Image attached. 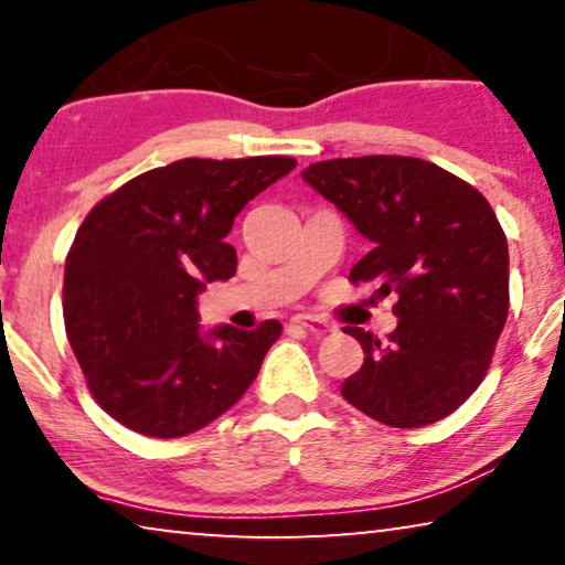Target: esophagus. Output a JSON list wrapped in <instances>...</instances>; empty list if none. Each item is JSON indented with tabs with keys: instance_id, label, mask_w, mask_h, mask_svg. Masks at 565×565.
Segmentation results:
<instances>
[{
	"instance_id": "obj_1",
	"label": "esophagus",
	"mask_w": 565,
	"mask_h": 565,
	"mask_svg": "<svg viewBox=\"0 0 565 565\" xmlns=\"http://www.w3.org/2000/svg\"><path fill=\"white\" fill-rule=\"evenodd\" d=\"M292 323H296V327H300V329L313 331V334H327V331H331V323L319 319V316L298 313V316H292Z\"/></svg>"
}]
</instances>
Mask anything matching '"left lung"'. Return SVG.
<instances>
[{
  "label": "left lung",
  "instance_id": "obj_1",
  "mask_svg": "<svg viewBox=\"0 0 565 565\" xmlns=\"http://www.w3.org/2000/svg\"><path fill=\"white\" fill-rule=\"evenodd\" d=\"M303 180L373 244L350 280L398 298L385 344L344 329L365 362L342 396L388 427L445 419L481 385L509 313L507 236L489 200L414 157L316 161Z\"/></svg>",
  "mask_w": 565,
  "mask_h": 565
}]
</instances>
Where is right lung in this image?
Wrapping results in <instances>:
<instances>
[{
    "label": "right lung",
    "instance_id": "obj_1",
    "mask_svg": "<svg viewBox=\"0 0 565 565\" xmlns=\"http://www.w3.org/2000/svg\"><path fill=\"white\" fill-rule=\"evenodd\" d=\"M290 157L180 159L92 207L64 269V323L87 388L138 435L203 429L244 396L282 323L200 331L198 296L236 275L234 218Z\"/></svg>",
    "mask_w": 565,
    "mask_h": 565
}]
</instances>
